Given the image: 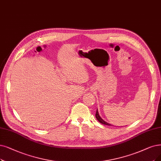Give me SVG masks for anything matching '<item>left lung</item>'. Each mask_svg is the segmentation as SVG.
Instances as JSON below:
<instances>
[{"instance_id": "obj_1", "label": "left lung", "mask_w": 161, "mask_h": 161, "mask_svg": "<svg viewBox=\"0 0 161 161\" xmlns=\"http://www.w3.org/2000/svg\"><path fill=\"white\" fill-rule=\"evenodd\" d=\"M96 118L98 119V121L100 122V123H101V124H102L106 125H112L111 124L107 123V122H106L105 121H104V120H103V119L100 118V115H99V114H98V110H96Z\"/></svg>"}]
</instances>
